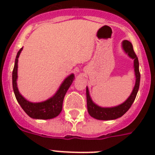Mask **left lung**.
Returning <instances> with one entry per match:
<instances>
[{
    "label": "left lung",
    "instance_id": "obj_1",
    "mask_svg": "<svg viewBox=\"0 0 155 155\" xmlns=\"http://www.w3.org/2000/svg\"><path fill=\"white\" fill-rule=\"evenodd\" d=\"M123 48L124 51L128 53L130 58L134 59V68H135V72H136V85L134 87L131 95L129 96L128 99L126 100L124 103L118 106L112 108H102L97 106L92 102L91 98L90 97L89 91L87 87V105L88 113L92 117L95 118L97 120H114L118 117H120L128 111L132 106V103L136 99V94L139 91L140 82V73L139 70V61L136 56V53L134 52L133 46L130 41H123Z\"/></svg>",
    "mask_w": 155,
    "mask_h": 155
}]
</instances>
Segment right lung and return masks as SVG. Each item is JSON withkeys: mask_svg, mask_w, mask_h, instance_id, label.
<instances>
[{"mask_svg": "<svg viewBox=\"0 0 155 155\" xmlns=\"http://www.w3.org/2000/svg\"><path fill=\"white\" fill-rule=\"evenodd\" d=\"M23 48L19 49L16 58H15V65H14L13 71H12V87H13L14 94L17 102L20 105L26 114L27 115L35 119L47 120L52 119L58 117L62 110L64 97L66 92L68 90L72 81L74 80V75L71 74L66 78L63 84L60 87L59 90L53 97L46 100L45 102H38V103H33L30 102L24 98L19 94L16 84L17 80V68H18V58L21 53Z\"/></svg>", "mask_w": 155, "mask_h": 155, "instance_id": "1", "label": "right lung"}]
</instances>
